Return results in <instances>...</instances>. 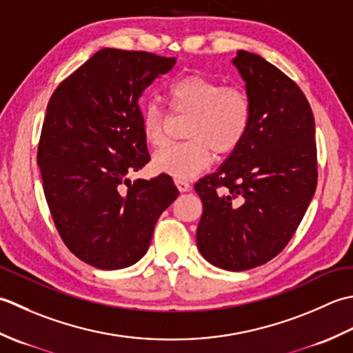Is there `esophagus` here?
<instances>
[{
  "instance_id": "34e87169",
  "label": "esophagus",
  "mask_w": 353,
  "mask_h": 353,
  "mask_svg": "<svg viewBox=\"0 0 353 353\" xmlns=\"http://www.w3.org/2000/svg\"><path fill=\"white\" fill-rule=\"evenodd\" d=\"M175 184H176L179 192H189L190 190V184H189V181H185V179L176 178L175 179Z\"/></svg>"
}]
</instances>
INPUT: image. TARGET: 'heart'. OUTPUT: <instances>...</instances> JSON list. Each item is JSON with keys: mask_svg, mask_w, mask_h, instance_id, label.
<instances>
[{"mask_svg": "<svg viewBox=\"0 0 353 353\" xmlns=\"http://www.w3.org/2000/svg\"><path fill=\"white\" fill-rule=\"evenodd\" d=\"M168 99L174 112L190 117L185 129L189 141L164 146L154 155L152 166L161 174L195 176L212 163L213 150L219 155L233 152L248 131L251 105L239 86H222L213 79L190 74L169 86ZM140 121L148 145L166 143L168 116L160 105H145Z\"/></svg>", "mask_w": 353, "mask_h": 353, "instance_id": "obj_1", "label": "heart"}]
</instances>
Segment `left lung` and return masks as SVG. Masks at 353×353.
<instances>
[{
  "label": "left lung",
  "instance_id": "obj_1",
  "mask_svg": "<svg viewBox=\"0 0 353 353\" xmlns=\"http://www.w3.org/2000/svg\"><path fill=\"white\" fill-rule=\"evenodd\" d=\"M233 65L251 105L248 131L216 172L195 184L203 201L199 253L227 271L267 263L303 219L317 187L312 110L296 82L239 50Z\"/></svg>",
  "mask_w": 353,
  "mask_h": 353
}]
</instances>
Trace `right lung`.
Listing matches in <instances>:
<instances>
[{
  "mask_svg": "<svg viewBox=\"0 0 353 353\" xmlns=\"http://www.w3.org/2000/svg\"><path fill=\"white\" fill-rule=\"evenodd\" d=\"M175 57L103 48L54 90L38 146L46 199L62 241L100 270L131 267L179 192L169 175L135 179L149 163L140 97Z\"/></svg>",
  "mask_w": 353,
  "mask_h": 353,
  "instance_id": "obj_1",
  "label": "right lung"
}]
</instances>
